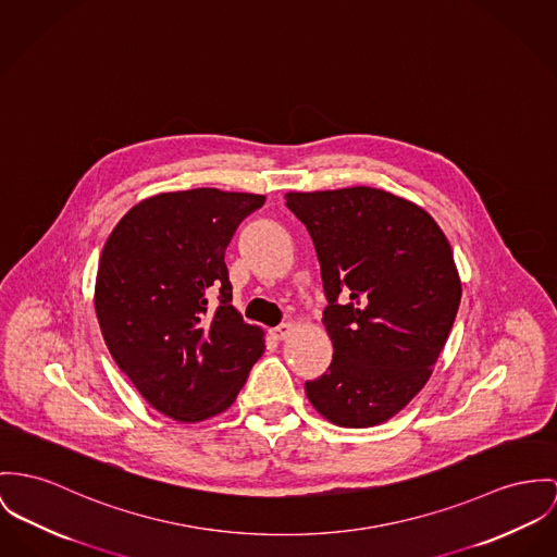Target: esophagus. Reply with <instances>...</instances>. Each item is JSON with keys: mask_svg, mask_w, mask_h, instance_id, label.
<instances>
[{"mask_svg": "<svg viewBox=\"0 0 557 557\" xmlns=\"http://www.w3.org/2000/svg\"><path fill=\"white\" fill-rule=\"evenodd\" d=\"M293 331H295V324L286 322V324H280L277 329H273V337H275L277 342H284V339H288V337L293 335Z\"/></svg>", "mask_w": 557, "mask_h": 557, "instance_id": "1", "label": "esophagus"}]
</instances>
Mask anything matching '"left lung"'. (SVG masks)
Instances as JSON below:
<instances>
[{"mask_svg":"<svg viewBox=\"0 0 557 557\" xmlns=\"http://www.w3.org/2000/svg\"><path fill=\"white\" fill-rule=\"evenodd\" d=\"M284 199L313 239L335 347L305 394L343 429L384 424L429 384L454 326L462 282L451 246L424 208L382 188Z\"/></svg>","mask_w":557,"mask_h":557,"instance_id":"left-lung-1","label":"left lung"}]
</instances>
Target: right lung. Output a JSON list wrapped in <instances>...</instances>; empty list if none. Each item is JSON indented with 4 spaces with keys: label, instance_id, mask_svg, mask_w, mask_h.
Returning a JSON list of instances; mask_svg holds the SVG:
<instances>
[{
    "label": "right lung",
    "instance_id": "obj_1",
    "mask_svg": "<svg viewBox=\"0 0 557 557\" xmlns=\"http://www.w3.org/2000/svg\"><path fill=\"white\" fill-rule=\"evenodd\" d=\"M264 195L193 188L135 203L110 233L95 280L106 345L163 416L195 424L226 411L264 351V331L231 305L224 250ZM221 290L212 314L207 299Z\"/></svg>",
    "mask_w": 557,
    "mask_h": 557
}]
</instances>
